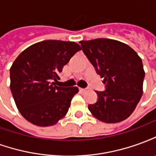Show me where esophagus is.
Segmentation results:
<instances>
[{
  "label": "esophagus",
  "instance_id": "obj_1",
  "mask_svg": "<svg viewBox=\"0 0 156 156\" xmlns=\"http://www.w3.org/2000/svg\"><path fill=\"white\" fill-rule=\"evenodd\" d=\"M87 90L86 88H79V91L82 92V93H83V92H85Z\"/></svg>",
  "mask_w": 156,
  "mask_h": 156
}]
</instances>
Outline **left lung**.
Segmentation results:
<instances>
[{
	"label": "left lung",
	"instance_id": "8db88e82",
	"mask_svg": "<svg viewBox=\"0 0 156 156\" xmlns=\"http://www.w3.org/2000/svg\"><path fill=\"white\" fill-rule=\"evenodd\" d=\"M82 50L105 83L95 91L98 100L88 105L96 119L118 123L133 113L143 94L144 71L141 58L121 41L106 38L80 41Z\"/></svg>",
	"mask_w": 156,
	"mask_h": 156
}]
</instances>
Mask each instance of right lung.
<instances>
[{
	"label": "right lung",
	"mask_w": 156,
	"mask_h": 156,
	"mask_svg": "<svg viewBox=\"0 0 156 156\" xmlns=\"http://www.w3.org/2000/svg\"><path fill=\"white\" fill-rule=\"evenodd\" d=\"M73 41L47 40L25 49L10 69L11 91L23 117L37 126L57 124L68 111L77 87L56 85L58 73L80 51Z\"/></svg>",
	"instance_id": "add662e5"
}]
</instances>
